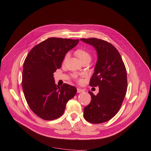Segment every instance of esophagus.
<instances>
[{
  "mask_svg": "<svg viewBox=\"0 0 151 151\" xmlns=\"http://www.w3.org/2000/svg\"><path fill=\"white\" fill-rule=\"evenodd\" d=\"M83 92H84V90L81 89V88H78L77 89V93H83Z\"/></svg>",
  "mask_w": 151,
  "mask_h": 151,
  "instance_id": "1",
  "label": "esophagus"
}]
</instances>
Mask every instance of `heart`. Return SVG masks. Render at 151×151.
Returning <instances> with one entry per match:
<instances>
[{"label":"heart","mask_w":151,"mask_h":151,"mask_svg":"<svg viewBox=\"0 0 151 151\" xmlns=\"http://www.w3.org/2000/svg\"><path fill=\"white\" fill-rule=\"evenodd\" d=\"M76 54L78 56V57L79 58V59L81 61L84 59H86V58H91V55L90 54L88 53V52L85 50L84 49H78L76 51ZM68 54H67L66 56H65V59H67V58L68 57ZM80 82L81 81V79H79Z\"/></svg>","instance_id":"b5f03b06"}]
</instances>
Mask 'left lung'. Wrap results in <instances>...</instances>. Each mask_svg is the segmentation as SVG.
I'll use <instances>...</instances> for the list:
<instances>
[{
	"mask_svg": "<svg viewBox=\"0 0 151 151\" xmlns=\"http://www.w3.org/2000/svg\"><path fill=\"white\" fill-rule=\"evenodd\" d=\"M95 48L97 60L89 84L99 86L95 96L89 91L92 100L84 109V117L91 123L109 121L120 110L127 90V75L119 51L110 43L97 38L81 39Z\"/></svg>",
	"mask_w": 151,
	"mask_h": 151,
	"instance_id": "left-lung-1",
	"label": "left lung"
}]
</instances>
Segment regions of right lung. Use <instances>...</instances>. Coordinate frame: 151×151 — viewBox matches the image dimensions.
I'll use <instances>...</instances> for the list:
<instances>
[{"mask_svg": "<svg viewBox=\"0 0 151 151\" xmlns=\"http://www.w3.org/2000/svg\"><path fill=\"white\" fill-rule=\"evenodd\" d=\"M78 42V39L48 38L32 48L25 58L22 74L25 99L32 112L43 120L59 118L76 93V88L69 84L57 86L53 73Z\"/></svg>", "mask_w": 151, "mask_h": 151, "instance_id": "1", "label": "right lung"}]
</instances>
